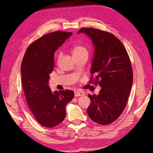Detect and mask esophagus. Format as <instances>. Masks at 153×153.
<instances>
[{"label":"esophagus","instance_id":"34e87169","mask_svg":"<svg viewBox=\"0 0 153 153\" xmlns=\"http://www.w3.org/2000/svg\"><path fill=\"white\" fill-rule=\"evenodd\" d=\"M84 93L82 92V91H76L75 92V97H79V96H82L84 95Z\"/></svg>","mask_w":153,"mask_h":153}]
</instances>
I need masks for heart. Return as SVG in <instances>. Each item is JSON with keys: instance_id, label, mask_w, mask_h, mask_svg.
<instances>
[{"instance_id": "1", "label": "heart", "mask_w": 153, "mask_h": 153, "mask_svg": "<svg viewBox=\"0 0 153 153\" xmlns=\"http://www.w3.org/2000/svg\"><path fill=\"white\" fill-rule=\"evenodd\" d=\"M72 55L76 58L79 57L82 55H88V51L85 46L79 45H74L71 48ZM61 58V54L59 53L58 55V61H59Z\"/></svg>"}]
</instances>
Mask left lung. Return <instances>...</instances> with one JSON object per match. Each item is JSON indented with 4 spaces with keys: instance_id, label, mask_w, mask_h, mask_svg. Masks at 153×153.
I'll use <instances>...</instances> for the list:
<instances>
[{
    "instance_id": "obj_1",
    "label": "left lung",
    "mask_w": 153,
    "mask_h": 153,
    "mask_svg": "<svg viewBox=\"0 0 153 153\" xmlns=\"http://www.w3.org/2000/svg\"><path fill=\"white\" fill-rule=\"evenodd\" d=\"M91 38L94 55L90 82L101 87L98 95L88 94L90 118L100 125H108L125 109L133 82V71L126 48L112 33L92 27H82Z\"/></svg>"
}]
</instances>
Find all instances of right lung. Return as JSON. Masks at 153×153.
Listing matches in <instances>:
<instances>
[{"label": "right lung", "instance_id": "add662e5", "mask_svg": "<svg viewBox=\"0 0 153 153\" xmlns=\"http://www.w3.org/2000/svg\"><path fill=\"white\" fill-rule=\"evenodd\" d=\"M72 34L56 31L42 36L28 46L21 65L27 105L36 121L47 128L64 120L65 106L74 97L72 90L53 92L48 86L49 75L54 69V53Z\"/></svg>", "mask_w": 153, "mask_h": 153}]
</instances>
